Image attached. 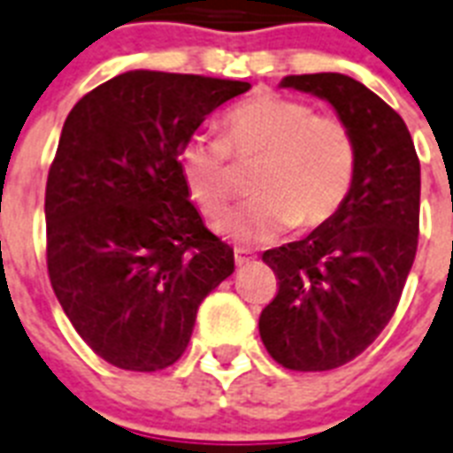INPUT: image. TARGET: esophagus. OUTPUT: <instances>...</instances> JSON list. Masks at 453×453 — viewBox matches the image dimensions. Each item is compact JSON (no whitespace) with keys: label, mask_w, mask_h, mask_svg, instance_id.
<instances>
[{"label":"esophagus","mask_w":453,"mask_h":453,"mask_svg":"<svg viewBox=\"0 0 453 453\" xmlns=\"http://www.w3.org/2000/svg\"><path fill=\"white\" fill-rule=\"evenodd\" d=\"M234 263H237V267H246V265L256 263V256L246 249H234Z\"/></svg>","instance_id":"esophagus-1"}]
</instances>
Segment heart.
<instances>
[{"label":"heart","mask_w":453,"mask_h":453,"mask_svg":"<svg viewBox=\"0 0 453 453\" xmlns=\"http://www.w3.org/2000/svg\"><path fill=\"white\" fill-rule=\"evenodd\" d=\"M179 172L190 200L219 219L237 193V169L256 165V197L219 223L239 244H267L296 226H326L347 200L358 167L354 130L334 113L286 95H258L220 119V137L195 132L179 149Z\"/></svg>","instance_id":"b5f03b06"}]
</instances>
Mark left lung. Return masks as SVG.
Instances as JSON below:
<instances>
[{"mask_svg": "<svg viewBox=\"0 0 453 453\" xmlns=\"http://www.w3.org/2000/svg\"><path fill=\"white\" fill-rule=\"evenodd\" d=\"M281 86L328 99L358 146L340 211L263 253L279 286L258 321L267 354L288 370L323 372L363 354L395 314L417 256L421 165L405 120L351 76L300 73Z\"/></svg>", "mask_w": 453, "mask_h": 453, "instance_id": "obj_1", "label": "left lung"}]
</instances>
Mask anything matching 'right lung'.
<instances>
[{"label":"right lung","instance_id":"right-lung-1","mask_svg":"<svg viewBox=\"0 0 453 453\" xmlns=\"http://www.w3.org/2000/svg\"><path fill=\"white\" fill-rule=\"evenodd\" d=\"M251 83L125 72L73 104L46 181V265L95 354L132 372L174 365L234 253L188 200L179 149Z\"/></svg>","mask_w":453,"mask_h":453}]
</instances>
